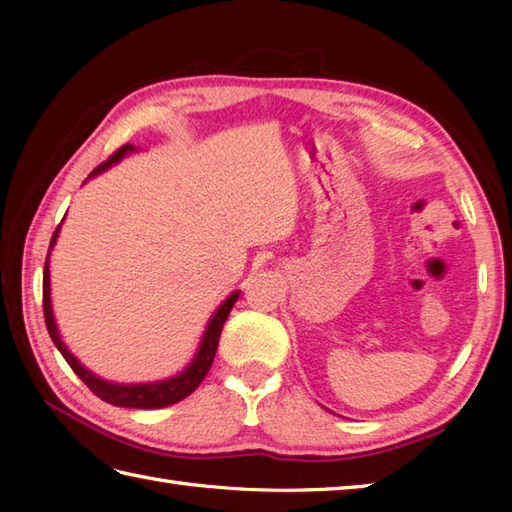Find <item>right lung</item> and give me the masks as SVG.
Returning a JSON list of instances; mask_svg holds the SVG:
<instances>
[{"instance_id":"right-lung-1","label":"right lung","mask_w":512,"mask_h":512,"mask_svg":"<svg viewBox=\"0 0 512 512\" xmlns=\"http://www.w3.org/2000/svg\"><path fill=\"white\" fill-rule=\"evenodd\" d=\"M129 151H134V145H123L121 149H116L114 154L107 158L105 162H101L99 167H96L90 176H96V173L105 171L114 162L121 160ZM61 226V224H59ZM59 226L57 231H54L52 239H50V248L57 242V233H59ZM48 257H50V250H48ZM239 297V292H233L231 297H228L220 310L213 314V319L209 321V328L204 332V339L198 354H195L193 363L184 369L182 374L173 376L169 380H160V383H145V385H116V383H107V380L94 376L92 372H88L76 358L68 352V347L63 345L61 336L57 332V323H54L52 317V306H50V270H48V259H46V268H43V317H46V328L52 343L59 347V352L63 354L65 361L74 369V374L79 376L85 385L92 389V394L99 396L101 400L110 402V405L116 407H132V409H160V407H169V405H176L182 398H187L189 394H193L195 389L200 387V383L204 380V376L209 374V369L213 365V358L217 352V343H220V334L224 328V321L228 319V314H231L235 301Z\"/></svg>"}]
</instances>
